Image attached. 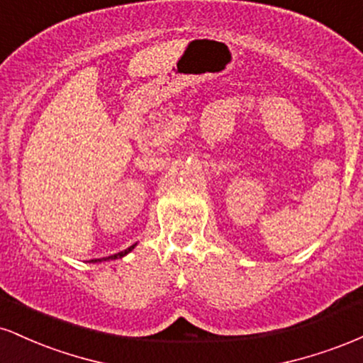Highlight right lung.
Returning <instances> with one entry per match:
<instances>
[{"mask_svg": "<svg viewBox=\"0 0 363 363\" xmlns=\"http://www.w3.org/2000/svg\"><path fill=\"white\" fill-rule=\"evenodd\" d=\"M133 247H135V245H131V247H128L126 251H123V252H118V254H114V256H109V257H102V259H104V261H106V259H118V257H123V256H126V254H128L129 251H131ZM102 259H95V261H102Z\"/></svg>", "mask_w": 363, "mask_h": 363, "instance_id": "add662e5", "label": "right lung"}]
</instances>
